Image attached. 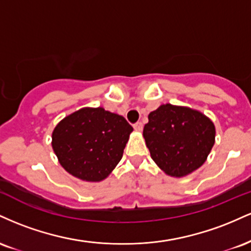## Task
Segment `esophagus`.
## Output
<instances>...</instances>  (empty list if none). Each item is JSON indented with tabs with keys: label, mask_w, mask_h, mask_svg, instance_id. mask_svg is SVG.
I'll use <instances>...</instances> for the list:
<instances>
[{
	"label": "esophagus",
	"mask_w": 251,
	"mask_h": 251,
	"mask_svg": "<svg viewBox=\"0 0 251 251\" xmlns=\"http://www.w3.org/2000/svg\"><path fill=\"white\" fill-rule=\"evenodd\" d=\"M133 127H134L135 131L142 132V131H143V124H142V123H137V124H134Z\"/></svg>",
	"instance_id": "esophagus-1"
}]
</instances>
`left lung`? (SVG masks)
Wrapping results in <instances>:
<instances>
[{
	"instance_id": "obj_1",
	"label": "left lung",
	"mask_w": 251,
	"mask_h": 251,
	"mask_svg": "<svg viewBox=\"0 0 251 251\" xmlns=\"http://www.w3.org/2000/svg\"><path fill=\"white\" fill-rule=\"evenodd\" d=\"M143 135L158 168L181 178L205 163L215 144L216 128L197 109L164 103L149 114Z\"/></svg>"
}]
</instances>
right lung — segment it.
<instances>
[{
    "label": "right lung",
    "instance_id": "add662e5",
    "mask_svg": "<svg viewBox=\"0 0 251 251\" xmlns=\"http://www.w3.org/2000/svg\"><path fill=\"white\" fill-rule=\"evenodd\" d=\"M132 131L133 127L119 114L102 107H83L55 126L51 148L68 174L97 183L116 169Z\"/></svg>",
    "mask_w": 251,
    "mask_h": 251
}]
</instances>
